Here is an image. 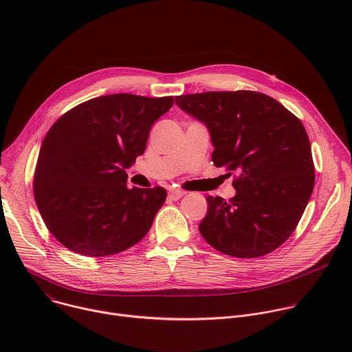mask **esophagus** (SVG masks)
Here are the masks:
<instances>
[{"mask_svg":"<svg viewBox=\"0 0 352 352\" xmlns=\"http://www.w3.org/2000/svg\"><path fill=\"white\" fill-rule=\"evenodd\" d=\"M184 195H185V192L181 190V189H177V188H171V189L168 190V196H170V199H173V200H178V199H181Z\"/></svg>","mask_w":352,"mask_h":352,"instance_id":"34e87169","label":"esophagus"}]
</instances>
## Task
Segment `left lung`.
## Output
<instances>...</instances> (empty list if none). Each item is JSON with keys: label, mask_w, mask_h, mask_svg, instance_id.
<instances>
[{"label": "left lung", "mask_w": 352, "mask_h": 352, "mask_svg": "<svg viewBox=\"0 0 352 352\" xmlns=\"http://www.w3.org/2000/svg\"><path fill=\"white\" fill-rule=\"evenodd\" d=\"M175 103L208 126L214 166L238 174L228 202L208 196L200 234L230 256L273 252L294 232L315 185L302 122L274 98L250 90L184 94Z\"/></svg>", "instance_id": "8db88e82"}]
</instances>
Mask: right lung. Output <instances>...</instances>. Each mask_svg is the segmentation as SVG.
<instances>
[{
    "mask_svg": "<svg viewBox=\"0 0 352 352\" xmlns=\"http://www.w3.org/2000/svg\"><path fill=\"white\" fill-rule=\"evenodd\" d=\"M173 103V96H100L50 128L33 192L47 228L65 248L85 256H109L147 234L167 192L162 186L129 189L125 170L143 155L150 129Z\"/></svg>",
    "mask_w": 352,
    "mask_h": 352,
    "instance_id": "right-lung-1",
    "label": "right lung"
}]
</instances>
